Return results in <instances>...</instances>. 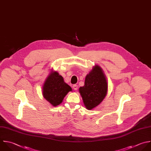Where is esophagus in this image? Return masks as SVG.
Masks as SVG:
<instances>
[{
	"label": "esophagus",
	"mask_w": 151,
	"mask_h": 151,
	"mask_svg": "<svg viewBox=\"0 0 151 151\" xmlns=\"http://www.w3.org/2000/svg\"><path fill=\"white\" fill-rule=\"evenodd\" d=\"M73 88H74V90H78V86L76 85V84H74V85H73Z\"/></svg>",
	"instance_id": "esophagus-1"
}]
</instances>
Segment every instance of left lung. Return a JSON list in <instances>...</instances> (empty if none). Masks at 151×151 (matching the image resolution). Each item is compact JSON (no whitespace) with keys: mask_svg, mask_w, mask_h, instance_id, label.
<instances>
[{"mask_svg":"<svg viewBox=\"0 0 151 151\" xmlns=\"http://www.w3.org/2000/svg\"><path fill=\"white\" fill-rule=\"evenodd\" d=\"M108 83L106 77L99 65H95L86 76L84 85L79 88L83 103L88 110L99 106L107 94Z\"/></svg>","mask_w":151,"mask_h":151,"instance_id":"8db88e82","label":"left lung"}]
</instances>
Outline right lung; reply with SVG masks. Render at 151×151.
I'll return each mask as SVG.
<instances>
[{
  "instance_id": "1",
  "label": "right lung",
  "mask_w": 151,
  "mask_h": 151,
  "mask_svg": "<svg viewBox=\"0 0 151 151\" xmlns=\"http://www.w3.org/2000/svg\"><path fill=\"white\" fill-rule=\"evenodd\" d=\"M42 96L52 106L60 105L71 87L64 82L63 77L56 71L51 70L45 78L42 88Z\"/></svg>"
}]
</instances>
